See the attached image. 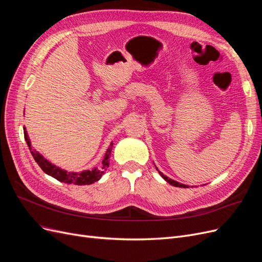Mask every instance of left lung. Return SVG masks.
I'll return each instance as SVG.
<instances>
[{
  "mask_svg": "<svg viewBox=\"0 0 262 262\" xmlns=\"http://www.w3.org/2000/svg\"><path fill=\"white\" fill-rule=\"evenodd\" d=\"M155 167H156V166H155ZM156 170H157V171H158V173H160V175L162 176V178H164V180H165V181H167L169 185H172L173 187H179V188H188V187H189V186H187V185L180 184V182H178V181H175V180H172V179L168 178L167 176L164 175V173H163L162 171L158 170V168H157V167H156Z\"/></svg>",
  "mask_w": 262,
  "mask_h": 262,
  "instance_id": "8db88e82",
  "label": "left lung"
}]
</instances>
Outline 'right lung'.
Returning a JSON list of instances; mask_svg holds the SVG:
<instances>
[{"label": "right lung", "mask_w": 262, "mask_h": 262, "mask_svg": "<svg viewBox=\"0 0 262 262\" xmlns=\"http://www.w3.org/2000/svg\"><path fill=\"white\" fill-rule=\"evenodd\" d=\"M24 136H25L26 143L29 147L30 153L35 158L36 163L39 165V167H40L47 173V175H49L61 182H66V184H74L77 186L92 185V184H94V182L98 181L101 178V176L104 175L105 170H107V168L109 167L110 155H112L113 145H114L113 142L110 143V146L107 148L106 154L104 156V160H102L99 167H94L91 170L87 169V170H83L81 172H76V171H68L66 169L60 168L59 166H55L54 164H51L48 160H46V158L40 153L37 152L35 148H33L25 126H24Z\"/></svg>", "instance_id": "obj_1"}]
</instances>
